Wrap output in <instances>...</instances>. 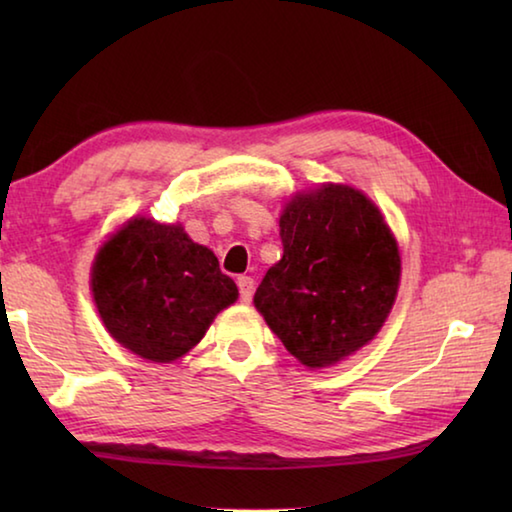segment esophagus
Returning a JSON list of instances; mask_svg holds the SVG:
<instances>
[{
	"instance_id": "obj_1",
	"label": "esophagus",
	"mask_w": 512,
	"mask_h": 512,
	"mask_svg": "<svg viewBox=\"0 0 512 512\" xmlns=\"http://www.w3.org/2000/svg\"><path fill=\"white\" fill-rule=\"evenodd\" d=\"M237 287H239L241 302L253 300V293H255V280H253V277H248V275L237 277Z\"/></svg>"
}]
</instances>
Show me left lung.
Returning <instances> with one entry per match:
<instances>
[{"mask_svg": "<svg viewBox=\"0 0 512 512\" xmlns=\"http://www.w3.org/2000/svg\"><path fill=\"white\" fill-rule=\"evenodd\" d=\"M282 259L255 307L293 357L325 368L384 325L400 284V253L375 203L348 185L298 194L280 219Z\"/></svg>", "mask_w": 512, "mask_h": 512, "instance_id": "8db88e82", "label": "left lung"}]
</instances>
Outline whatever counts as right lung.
I'll list each match as a JSON object with an SVG mask.
<instances>
[{"mask_svg":"<svg viewBox=\"0 0 512 512\" xmlns=\"http://www.w3.org/2000/svg\"><path fill=\"white\" fill-rule=\"evenodd\" d=\"M92 296L112 339L144 359L169 363L203 339L239 291L212 250L194 244L180 225L140 216L97 253Z\"/></svg>","mask_w":512,"mask_h":512,"instance_id":"obj_1","label":"right lung"}]
</instances>
